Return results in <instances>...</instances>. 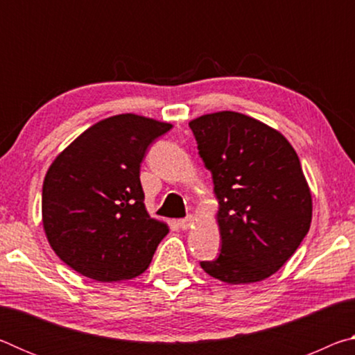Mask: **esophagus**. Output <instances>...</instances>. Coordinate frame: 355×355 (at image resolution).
Returning a JSON list of instances; mask_svg holds the SVG:
<instances>
[{"label": "esophagus", "instance_id": "1", "mask_svg": "<svg viewBox=\"0 0 355 355\" xmlns=\"http://www.w3.org/2000/svg\"><path fill=\"white\" fill-rule=\"evenodd\" d=\"M192 222H194V218H192V216H186L184 219L178 220V225L182 230H188V228L192 225Z\"/></svg>", "mask_w": 355, "mask_h": 355}]
</instances>
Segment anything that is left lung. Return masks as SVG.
I'll list each match as a JSON object with an SVG mask.
<instances>
[{"label": "left lung", "instance_id": "8db88e82", "mask_svg": "<svg viewBox=\"0 0 355 355\" xmlns=\"http://www.w3.org/2000/svg\"><path fill=\"white\" fill-rule=\"evenodd\" d=\"M219 200L220 254L200 261L225 284L268 279L288 261L311 222V194L297 153L279 131L222 111L189 122Z\"/></svg>", "mask_w": 355, "mask_h": 355}]
</instances>
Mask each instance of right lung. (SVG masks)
Listing matches in <instances>:
<instances>
[{"mask_svg": "<svg viewBox=\"0 0 355 355\" xmlns=\"http://www.w3.org/2000/svg\"><path fill=\"white\" fill-rule=\"evenodd\" d=\"M172 128L120 114L87 128L53 161L42 188L48 243L81 275L119 282L142 274L169 228L148 216L139 178L147 148Z\"/></svg>", "mask_w": 355, "mask_h": 355, "instance_id": "add662e5", "label": "right lung"}]
</instances>
